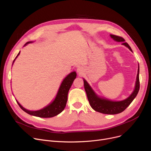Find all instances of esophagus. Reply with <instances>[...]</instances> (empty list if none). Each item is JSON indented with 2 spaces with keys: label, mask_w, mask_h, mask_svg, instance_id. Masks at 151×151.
Here are the masks:
<instances>
[{
  "label": "esophagus",
  "mask_w": 151,
  "mask_h": 151,
  "mask_svg": "<svg viewBox=\"0 0 151 151\" xmlns=\"http://www.w3.org/2000/svg\"><path fill=\"white\" fill-rule=\"evenodd\" d=\"M83 68H81V67H79V68H77V72L78 73V74H81V73H82V72H83Z\"/></svg>",
  "instance_id": "34e87169"
}]
</instances>
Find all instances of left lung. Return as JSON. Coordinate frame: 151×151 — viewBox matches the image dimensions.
<instances>
[{"instance_id":"8db88e82","label":"left lung","mask_w":151,"mask_h":151,"mask_svg":"<svg viewBox=\"0 0 151 151\" xmlns=\"http://www.w3.org/2000/svg\"><path fill=\"white\" fill-rule=\"evenodd\" d=\"M110 36L113 38L115 41L117 42H123L122 44L124 45L126 47H128V49L132 51L130 46L128 45L127 42H124V39L119 36L110 35ZM139 67H138L137 70V75L136 78V86L133 93L131 94V96L128 97L127 99L123 100L122 101H118V102H114L111 101L107 99H104L102 98L98 97L93 90L92 89L89 84L86 82V80H84V89L86 91L88 99L89 101L90 106L93 108L95 111L100 113H102L104 114H110V115H114L120 114L123 111L125 110L129 106V104L132 102L134 100L136 96L138 93L139 90Z\"/></svg>"}]
</instances>
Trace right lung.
<instances>
[{
    "label": "right lung",
    "mask_w": 151,
    "mask_h": 151,
    "mask_svg": "<svg viewBox=\"0 0 151 151\" xmlns=\"http://www.w3.org/2000/svg\"><path fill=\"white\" fill-rule=\"evenodd\" d=\"M29 43H30V42H27L24 44V45ZM19 54V52L16 58L18 57ZM14 61L15 60H14ZM76 72L73 71L71 72V73H70L66 78H65L61 84V86L59 88V90L58 91V93L57 94L55 100L50 104H49V106L41 110L37 111H30L23 108L20 104H19L17 101V102L19 105V106L20 107V108L23 111H24L25 112H27L29 115L41 118H50L56 116L58 114L61 113L64 110L65 106H66L68 91L71 84H73L74 80L76 78Z\"/></svg>",
    "instance_id": "1"
}]
</instances>
